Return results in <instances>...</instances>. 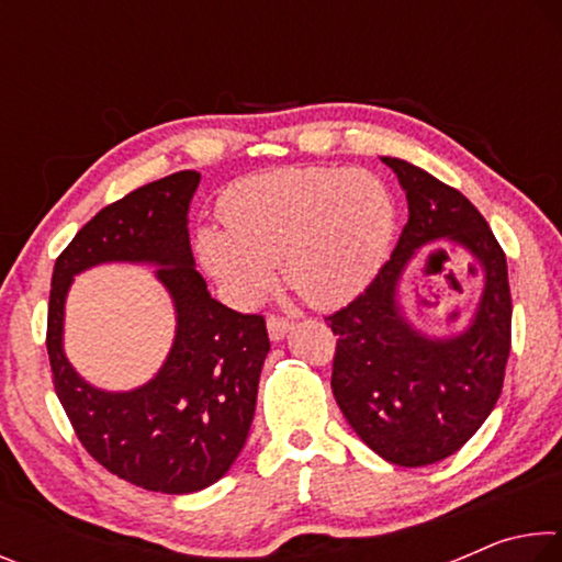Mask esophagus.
<instances>
[{
	"label": "esophagus",
	"mask_w": 562,
	"mask_h": 562,
	"mask_svg": "<svg viewBox=\"0 0 562 562\" xmlns=\"http://www.w3.org/2000/svg\"><path fill=\"white\" fill-rule=\"evenodd\" d=\"M290 331V319H284V317H278V315H270L268 317V335H270V339H282L284 335H288Z\"/></svg>",
	"instance_id": "34e87169"
}]
</instances>
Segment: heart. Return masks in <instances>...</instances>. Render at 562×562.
Listing matches in <instances>:
<instances>
[{
  "label": "heart",
  "instance_id": "heart-1",
  "mask_svg": "<svg viewBox=\"0 0 562 562\" xmlns=\"http://www.w3.org/2000/svg\"><path fill=\"white\" fill-rule=\"evenodd\" d=\"M225 227L198 231L203 268L237 307H252L282 278L312 307L355 297L382 268L396 207L364 168H282L247 178L221 203Z\"/></svg>",
  "mask_w": 562,
  "mask_h": 562
}]
</instances>
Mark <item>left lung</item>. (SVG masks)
Masks as SVG:
<instances>
[{
	"instance_id": "1",
	"label": "left lung",
	"mask_w": 562,
	"mask_h": 562,
	"mask_svg": "<svg viewBox=\"0 0 562 562\" xmlns=\"http://www.w3.org/2000/svg\"><path fill=\"white\" fill-rule=\"evenodd\" d=\"M382 160L406 190L408 221L367 290L325 317L337 335L331 392L369 449L416 469L459 451L496 406L510 355L513 304L506 252L469 198L406 160ZM441 236L480 258L487 288L461 336L429 340L403 319L395 290L413 255Z\"/></svg>"
}]
</instances>
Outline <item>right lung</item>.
Wrapping results in <instances>:
<instances>
[{
  "mask_svg": "<svg viewBox=\"0 0 562 562\" xmlns=\"http://www.w3.org/2000/svg\"><path fill=\"white\" fill-rule=\"evenodd\" d=\"M201 173L178 170L99 211L56 258L46 351L56 396L93 459L119 479L158 493H195L223 479L250 431L270 351L262 315L211 297L193 268L188 205ZM99 261H154L177 304L175 349L156 380L101 393L63 357V300L76 271Z\"/></svg>",
  "mask_w": 562,
  "mask_h": 562,
  "instance_id": "obj_1",
  "label": "right lung"
}]
</instances>
